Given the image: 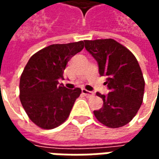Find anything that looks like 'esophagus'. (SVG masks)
<instances>
[{"mask_svg": "<svg viewBox=\"0 0 159 159\" xmlns=\"http://www.w3.org/2000/svg\"><path fill=\"white\" fill-rule=\"evenodd\" d=\"M82 93H83V94H84V96L88 97V98L93 97V95H94V93H93V92H91V91H88V90L84 89H82Z\"/></svg>", "mask_w": 159, "mask_h": 159, "instance_id": "1", "label": "esophagus"}]
</instances>
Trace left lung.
<instances>
[{"mask_svg": "<svg viewBox=\"0 0 159 159\" xmlns=\"http://www.w3.org/2000/svg\"><path fill=\"white\" fill-rule=\"evenodd\" d=\"M85 48L99 66L100 76L110 90L107 95L97 92L103 107L94 111L97 120L108 128H120L136 115L143 101L145 81L139 63L132 52L113 39L85 40Z\"/></svg>", "mask_w": 159, "mask_h": 159, "instance_id": "8db88e82", "label": "left lung"}]
</instances>
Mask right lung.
<instances>
[{
	"label": "right lung",
	"instance_id": "add662e5",
	"mask_svg": "<svg viewBox=\"0 0 159 159\" xmlns=\"http://www.w3.org/2000/svg\"><path fill=\"white\" fill-rule=\"evenodd\" d=\"M84 48L83 41L52 44L33 54L19 82V99L30 119L44 129L59 126L69 117L82 90L59 84L70 59Z\"/></svg>",
	"mask_w": 159,
	"mask_h": 159
}]
</instances>
